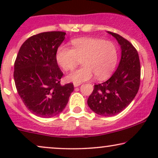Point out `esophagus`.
<instances>
[{
	"label": "esophagus",
	"instance_id": "obj_1",
	"mask_svg": "<svg viewBox=\"0 0 158 158\" xmlns=\"http://www.w3.org/2000/svg\"><path fill=\"white\" fill-rule=\"evenodd\" d=\"M81 85V83H77V82H74L73 83V85H74V87H78V86H79V85Z\"/></svg>",
	"mask_w": 158,
	"mask_h": 158
}]
</instances>
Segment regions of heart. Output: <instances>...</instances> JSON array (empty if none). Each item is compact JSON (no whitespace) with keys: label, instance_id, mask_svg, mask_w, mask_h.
Wrapping results in <instances>:
<instances>
[{"label":"heart","instance_id":"b5f03b06","mask_svg":"<svg viewBox=\"0 0 158 158\" xmlns=\"http://www.w3.org/2000/svg\"><path fill=\"white\" fill-rule=\"evenodd\" d=\"M72 48L61 45L56 50L58 64L65 71L72 70L81 60L83 66L68 74L67 79L80 83L95 76L102 80L114 71L118 59L116 46L111 41L95 38H80L71 41Z\"/></svg>","mask_w":158,"mask_h":158}]
</instances>
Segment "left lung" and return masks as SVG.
Returning <instances> with one entry per match:
<instances>
[{"instance_id":"8db88e82","label":"left lung","mask_w":158,"mask_h":158,"mask_svg":"<svg viewBox=\"0 0 158 158\" xmlns=\"http://www.w3.org/2000/svg\"><path fill=\"white\" fill-rule=\"evenodd\" d=\"M108 32L120 45V61L109 79L94 85L88 99L90 109L104 117L114 116L124 110L137 95L140 84V62L137 50L121 35Z\"/></svg>"}]
</instances>
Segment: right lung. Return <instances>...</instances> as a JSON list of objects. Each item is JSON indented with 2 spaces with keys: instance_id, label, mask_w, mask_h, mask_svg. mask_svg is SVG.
I'll return each instance as SVG.
<instances>
[{
  "instance_id": "1",
  "label": "right lung",
  "mask_w": 158,
  "mask_h": 158,
  "mask_svg": "<svg viewBox=\"0 0 158 158\" xmlns=\"http://www.w3.org/2000/svg\"><path fill=\"white\" fill-rule=\"evenodd\" d=\"M65 34L52 31L31 36L21 45L15 61L18 94L27 109L44 118L60 114L74 89L73 83L61 85L63 73L56 59Z\"/></svg>"
}]
</instances>
